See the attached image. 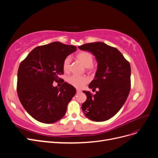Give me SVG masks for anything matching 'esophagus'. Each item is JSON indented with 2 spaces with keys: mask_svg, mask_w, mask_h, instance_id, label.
<instances>
[{
  "mask_svg": "<svg viewBox=\"0 0 158 158\" xmlns=\"http://www.w3.org/2000/svg\"><path fill=\"white\" fill-rule=\"evenodd\" d=\"M76 92H77V94L81 93V92H82V90H80V89H76Z\"/></svg>",
  "mask_w": 158,
  "mask_h": 158,
  "instance_id": "esophagus-1",
  "label": "esophagus"
}]
</instances>
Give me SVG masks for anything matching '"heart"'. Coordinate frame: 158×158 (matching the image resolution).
<instances>
[{
	"mask_svg": "<svg viewBox=\"0 0 158 158\" xmlns=\"http://www.w3.org/2000/svg\"><path fill=\"white\" fill-rule=\"evenodd\" d=\"M76 59L80 61L85 67L86 70L90 73H94L95 69L93 65L94 63V56L89 52L88 51H81L76 55ZM63 70L65 73H69L71 67V59L69 56H66L63 61ZM89 81L88 77L85 76H76L73 75L68 78V82L70 84L73 85L74 87L77 88H82Z\"/></svg>",
	"mask_w": 158,
	"mask_h": 158,
	"instance_id": "1",
	"label": "heart"
}]
</instances>
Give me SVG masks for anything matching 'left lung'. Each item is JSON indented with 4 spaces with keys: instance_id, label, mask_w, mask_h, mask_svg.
<instances>
[{
    "instance_id": "1",
    "label": "left lung",
    "mask_w": 158,
    "mask_h": 158,
    "mask_svg": "<svg viewBox=\"0 0 158 158\" xmlns=\"http://www.w3.org/2000/svg\"><path fill=\"white\" fill-rule=\"evenodd\" d=\"M78 48L92 52L98 67L88 87L95 94L83 91L87 99L82 106L85 115L91 120L102 122L113 117L125 103L131 90V65L121 52L102 42L85 44Z\"/></svg>"
}]
</instances>
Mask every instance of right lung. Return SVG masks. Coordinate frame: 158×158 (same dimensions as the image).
<instances>
[{"label":"right lung","mask_w":158,"mask_h":158,"mask_svg":"<svg viewBox=\"0 0 158 158\" xmlns=\"http://www.w3.org/2000/svg\"><path fill=\"white\" fill-rule=\"evenodd\" d=\"M75 51V46L52 42L35 47L21 62L17 93L23 108L35 120L53 123L65 114L76 89L66 82L59 88L52 83L61 80L59 75L64 74L63 61Z\"/></svg>","instance_id":"right-lung-1"}]
</instances>
